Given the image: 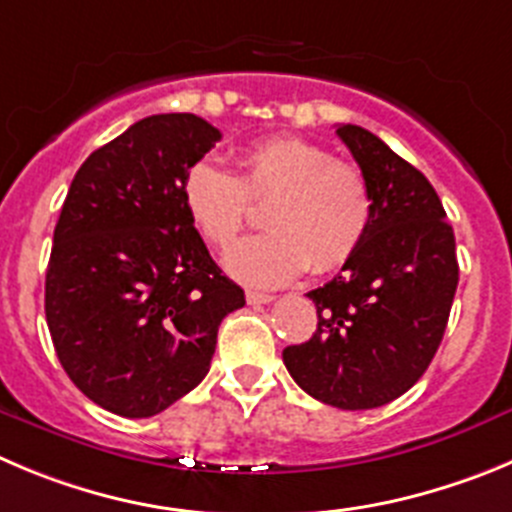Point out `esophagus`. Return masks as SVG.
Masks as SVG:
<instances>
[{
	"instance_id": "obj_1",
	"label": "esophagus",
	"mask_w": 512,
	"mask_h": 512,
	"mask_svg": "<svg viewBox=\"0 0 512 512\" xmlns=\"http://www.w3.org/2000/svg\"><path fill=\"white\" fill-rule=\"evenodd\" d=\"M245 298L250 305H265V303H272V300H275V295L260 293V290H247Z\"/></svg>"
}]
</instances>
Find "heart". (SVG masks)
I'll return each mask as SVG.
<instances>
[{"label":"heart","mask_w":512,"mask_h":512,"mask_svg":"<svg viewBox=\"0 0 512 512\" xmlns=\"http://www.w3.org/2000/svg\"><path fill=\"white\" fill-rule=\"evenodd\" d=\"M181 197L204 240L224 247L250 217V199L267 202V232L229 247L224 267L242 283L275 288L303 270L341 267L369 232L374 199L364 171L333 159L318 143L265 138L240 154V176L214 159L189 166Z\"/></svg>","instance_id":"1"}]
</instances>
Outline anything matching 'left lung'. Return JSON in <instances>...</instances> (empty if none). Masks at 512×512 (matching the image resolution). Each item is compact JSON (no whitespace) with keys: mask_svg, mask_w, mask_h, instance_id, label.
<instances>
[{"mask_svg":"<svg viewBox=\"0 0 512 512\" xmlns=\"http://www.w3.org/2000/svg\"><path fill=\"white\" fill-rule=\"evenodd\" d=\"M369 181L374 214L358 250L310 290L318 326L283 351L285 369L313 399L338 409L384 407L412 389L442 343L460 267L455 232L427 176L379 136L336 128Z\"/></svg>","mask_w":512,"mask_h":512,"instance_id":"left-lung-1","label":"left lung"}]
</instances>
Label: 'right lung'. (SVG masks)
Returning <instances> with one entry per match:
<instances>
[{"mask_svg":"<svg viewBox=\"0 0 512 512\" xmlns=\"http://www.w3.org/2000/svg\"><path fill=\"white\" fill-rule=\"evenodd\" d=\"M219 138L194 113L143 118L85 159L62 204L47 328L70 381L121 417H154L199 386L219 323L245 305L181 197Z\"/></svg>","mask_w":512,"mask_h":512,"instance_id":"1","label":"right lung"}]
</instances>
